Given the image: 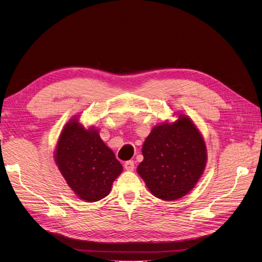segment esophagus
Instances as JSON below:
<instances>
[{"mask_svg":"<svg viewBox=\"0 0 262 262\" xmlns=\"http://www.w3.org/2000/svg\"><path fill=\"white\" fill-rule=\"evenodd\" d=\"M124 168H125L127 171H133L135 169V162L133 160L125 161V163H124Z\"/></svg>","mask_w":262,"mask_h":262,"instance_id":"esophagus-1","label":"esophagus"}]
</instances>
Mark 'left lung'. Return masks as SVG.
<instances>
[{"label": "left lung", "instance_id": "obj_1", "mask_svg": "<svg viewBox=\"0 0 262 262\" xmlns=\"http://www.w3.org/2000/svg\"><path fill=\"white\" fill-rule=\"evenodd\" d=\"M137 172L152 194L175 201L192 190L204 172L207 153L203 137L188 117L155 126L142 147Z\"/></svg>", "mask_w": 262, "mask_h": 262}]
</instances>
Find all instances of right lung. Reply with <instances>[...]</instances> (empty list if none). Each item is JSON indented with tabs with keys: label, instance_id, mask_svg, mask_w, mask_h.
Returning a JSON list of instances; mask_svg holds the SVG:
<instances>
[{
	"label": "right lung",
	"instance_id": "obj_1",
	"mask_svg": "<svg viewBox=\"0 0 262 262\" xmlns=\"http://www.w3.org/2000/svg\"><path fill=\"white\" fill-rule=\"evenodd\" d=\"M59 171L74 193L86 202L107 196L123 168L96 130L85 129L77 119L63 127L55 152Z\"/></svg>",
	"mask_w": 262,
	"mask_h": 262
}]
</instances>
